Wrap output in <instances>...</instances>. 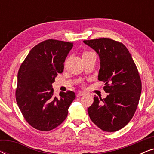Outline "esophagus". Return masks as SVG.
I'll list each match as a JSON object with an SVG mask.
<instances>
[{
    "label": "esophagus",
    "instance_id": "obj_1",
    "mask_svg": "<svg viewBox=\"0 0 154 154\" xmlns=\"http://www.w3.org/2000/svg\"><path fill=\"white\" fill-rule=\"evenodd\" d=\"M84 94H85V92H82V91H79L77 92L76 93V96L77 97H81V96H83Z\"/></svg>",
    "mask_w": 154,
    "mask_h": 154
}]
</instances>
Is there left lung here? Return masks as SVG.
Instances as JSON below:
<instances>
[{"label": "left lung", "instance_id": "1", "mask_svg": "<svg viewBox=\"0 0 154 154\" xmlns=\"http://www.w3.org/2000/svg\"><path fill=\"white\" fill-rule=\"evenodd\" d=\"M100 59L99 81L105 83L108 95L94 96L88 112L101 130L116 132L127 125L135 113L142 92V82L135 63L127 48L110 38L83 41Z\"/></svg>", "mask_w": 154, "mask_h": 154}]
</instances>
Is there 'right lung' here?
I'll return each mask as SVG.
<instances>
[{"instance_id": "obj_1", "label": "right lung", "mask_w": 154, "mask_h": 154, "mask_svg": "<svg viewBox=\"0 0 154 154\" xmlns=\"http://www.w3.org/2000/svg\"><path fill=\"white\" fill-rule=\"evenodd\" d=\"M73 43L45 40L34 46L18 71L15 97L24 119L35 129L49 131L66 119L75 94L68 90L54 94L52 83L63 72Z\"/></svg>"}]
</instances>
